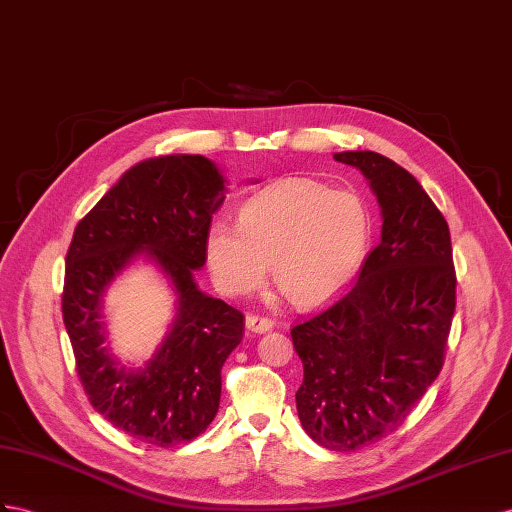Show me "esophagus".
Returning <instances> with one entry per match:
<instances>
[{
	"label": "esophagus",
	"mask_w": 512,
	"mask_h": 512,
	"mask_svg": "<svg viewBox=\"0 0 512 512\" xmlns=\"http://www.w3.org/2000/svg\"><path fill=\"white\" fill-rule=\"evenodd\" d=\"M274 326V320L268 316H259V313H248L246 316V329L255 333H266Z\"/></svg>",
	"instance_id": "1"
}]
</instances>
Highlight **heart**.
<instances>
[{"label":"heart","mask_w":512,"mask_h":512,"mask_svg":"<svg viewBox=\"0 0 512 512\" xmlns=\"http://www.w3.org/2000/svg\"><path fill=\"white\" fill-rule=\"evenodd\" d=\"M372 244L370 207L357 192L285 179L240 209V225L214 222L207 261L229 296L255 292L272 264L274 283L294 305H320L355 279Z\"/></svg>","instance_id":"heart-1"}]
</instances>
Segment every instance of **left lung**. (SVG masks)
Segmentation results:
<instances>
[{
    "mask_svg": "<svg viewBox=\"0 0 512 512\" xmlns=\"http://www.w3.org/2000/svg\"><path fill=\"white\" fill-rule=\"evenodd\" d=\"M357 166L383 209V233L359 279L292 326L305 378L296 409L307 435L350 452L396 432L443 368L456 307L450 227L417 179L372 151Z\"/></svg>",
    "mask_w": 512,
    "mask_h": 512,
    "instance_id": "obj_1",
    "label": "left lung"
}]
</instances>
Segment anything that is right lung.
Segmentation results:
<instances>
[{"label":"right lung","mask_w":512,"mask_h":512,"mask_svg":"<svg viewBox=\"0 0 512 512\" xmlns=\"http://www.w3.org/2000/svg\"><path fill=\"white\" fill-rule=\"evenodd\" d=\"M222 201L225 181L203 155L155 157L129 168L77 222L67 251L62 318L86 396L116 428L157 448L188 443L212 424L220 370L242 342V311L205 296L192 277ZM142 250L174 281L180 313L148 368L125 373L102 346L98 298Z\"/></svg>","instance_id":"1"}]
</instances>
